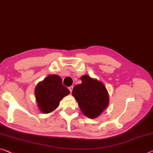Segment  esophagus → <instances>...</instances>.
Instances as JSON below:
<instances>
[{"label": "esophagus", "instance_id": "esophagus-1", "mask_svg": "<svg viewBox=\"0 0 153 153\" xmlns=\"http://www.w3.org/2000/svg\"><path fill=\"white\" fill-rule=\"evenodd\" d=\"M73 88H74V86H70V87H69V91L70 92H71H71H72V90H73Z\"/></svg>", "mask_w": 153, "mask_h": 153}]
</instances>
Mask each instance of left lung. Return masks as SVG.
<instances>
[{
	"label": "left lung",
	"instance_id": "obj_1",
	"mask_svg": "<svg viewBox=\"0 0 153 153\" xmlns=\"http://www.w3.org/2000/svg\"><path fill=\"white\" fill-rule=\"evenodd\" d=\"M82 84L75 86L72 95L82 112L90 118H97L109 104V94L103 82L88 75L80 77Z\"/></svg>",
	"mask_w": 153,
	"mask_h": 153
}]
</instances>
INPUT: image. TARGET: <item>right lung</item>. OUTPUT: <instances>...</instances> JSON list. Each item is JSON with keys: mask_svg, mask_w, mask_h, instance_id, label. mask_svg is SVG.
<instances>
[{"mask_svg": "<svg viewBox=\"0 0 153 153\" xmlns=\"http://www.w3.org/2000/svg\"><path fill=\"white\" fill-rule=\"evenodd\" d=\"M70 91L62 84L57 75H50L35 87V95L38 108L43 114H49L59 107L60 101Z\"/></svg>", "mask_w": 153, "mask_h": 153, "instance_id": "obj_1", "label": "right lung"}]
</instances>
